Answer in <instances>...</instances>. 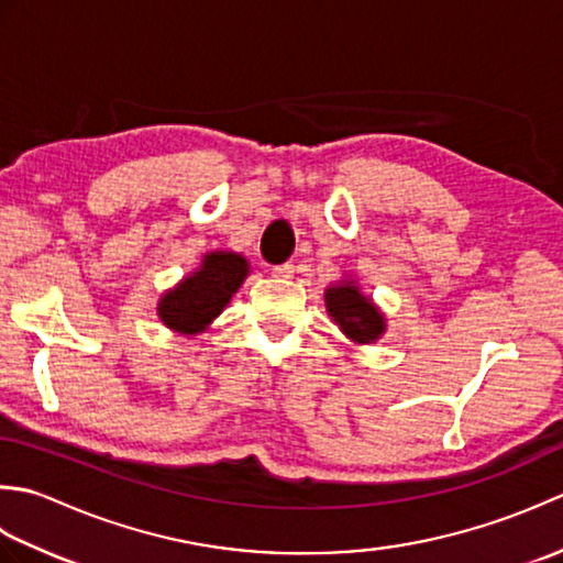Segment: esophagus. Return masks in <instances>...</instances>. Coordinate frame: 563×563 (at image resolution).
<instances>
[{
  "label": "esophagus",
  "mask_w": 563,
  "mask_h": 563,
  "mask_svg": "<svg viewBox=\"0 0 563 563\" xmlns=\"http://www.w3.org/2000/svg\"><path fill=\"white\" fill-rule=\"evenodd\" d=\"M273 275H275V278H292V275H295V266H292V263H280V266H275L273 268Z\"/></svg>",
  "instance_id": "34e87169"
}]
</instances>
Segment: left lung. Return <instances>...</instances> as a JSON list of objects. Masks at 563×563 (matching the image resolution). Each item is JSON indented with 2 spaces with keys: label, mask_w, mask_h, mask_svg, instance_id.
Returning a JSON list of instances; mask_svg holds the SVG:
<instances>
[{
  "label": "left lung",
  "mask_w": 563,
  "mask_h": 563,
  "mask_svg": "<svg viewBox=\"0 0 563 563\" xmlns=\"http://www.w3.org/2000/svg\"><path fill=\"white\" fill-rule=\"evenodd\" d=\"M327 314L349 341L357 345H369L387 333V317L367 297L355 278H341L324 290Z\"/></svg>",
  "instance_id": "left-lung-1"
}]
</instances>
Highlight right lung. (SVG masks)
Returning <instances> with one entry per match:
<instances>
[{"label": "right lung", "mask_w": 563, "mask_h": 563, "mask_svg": "<svg viewBox=\"0 0 563 563\" xmlns=\"http://www.w3.org/2000/svg\"><path fill=\"white\" fill-rule=\"evenodd\" d=\"M249 268V261L236 251H208L196 271L162 292L157 302L159 321L178 336H198L230 305L246 280Z\"/></svg>", "instance_id": "add662e5"}]
</instances>
